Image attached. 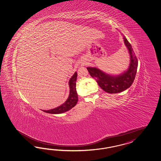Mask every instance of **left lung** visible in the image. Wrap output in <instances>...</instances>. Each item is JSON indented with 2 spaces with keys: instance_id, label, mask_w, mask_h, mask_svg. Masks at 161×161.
<instances>
[{
  "instance_id": "8db88e82",
  "label": "left lung",
  "mask_w": 161,
  "mask_h": 161,
  "mask_svg": "<svg viewBox=\"0 0 161 161\" xmlns=\"http://www.w3.org/2000/svg\"><path fill=\"white\" fill-rule=\"evenodd\" d=\"M123 39L130 55V64L126 70L118 75H110L97 68H87L90 75L96 80L99 86L109 93H119L127 89L133 83L136 74L138 64L136 56L126 37L124 36Z\"/></svg>"
}]
</instances>
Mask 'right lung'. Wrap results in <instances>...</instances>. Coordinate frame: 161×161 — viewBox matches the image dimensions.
Instances as JSON below:
<instances>
[{"mask_svg": "<svg viewBox=\"0 0 161 161\" xmlns=\"http://www.w3.org/2000/svg\"><path fill=\"white\" fill-rule=\"evenodd\" d=\"M77 72H76L74 74V75L71 77V78L69 79V86L70 92L69 97L67 99V100L64 102L63 104L56 108L50 110H43V112L52 114H59L68 111L76 105L78 101V93L76 89V82L77 79Z\"/></svg>", "mask_w": 161, "mask_h": 161, "instance_id": "right-lung-1", "label": "right lung"}]
</instances>
